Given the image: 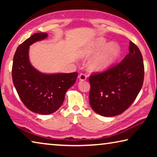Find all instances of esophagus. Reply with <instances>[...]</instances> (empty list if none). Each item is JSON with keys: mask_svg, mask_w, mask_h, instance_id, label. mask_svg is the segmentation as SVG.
I'll use <instances>...</instances> for the list:
<instances>
[{"mask_svg": "<svg viewBox=\"0 0 157 157\" xmlns=\"http://www.w3.org/2000/svg\"><path fill=\"white\" fill-rule=\"evenodd\" d=\"M86 74H84V73H81L80 75H79L78 78H79V79L80 81H85L86 79Z\"/></svg>", "mask_w": 157, "mask_h": 157, "instance_id": "obj_1", "label": "esophagus"}]
</instances>
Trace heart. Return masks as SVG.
<instances>
[{"label":"heart","instance_id":"1","mask_svg":"<svg viewBox=\"0 0 157 157\" xmlns=\"http://www.w3.org/2000/svg\"><path fill=\"white\" fill-rule=\"evenodd\" d=\"M102 49V50L97 53L88 62L87 66L92 72H100L106 70L120 55L121 49L118 46L115 44H108L105 39L98 38L84 48L81 55L83 57H89Z\"/></svg>","mask_w":157,"mask_h":157}]
</instances>
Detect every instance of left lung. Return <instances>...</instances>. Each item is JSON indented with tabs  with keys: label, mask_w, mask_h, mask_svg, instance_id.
<instances>
[{
	"label": "left lung",
	"mask_w": 157,
	"mask_h": 157,
	"mask_svg": "<svg viewBox=\"0 0 157 157\" xmlns=\"http://www.w3.org/2000/svg\"><path fill=\"white\" fill-rule=\"evenodd\" d=\"M129 52L121 63L89 78V103L95 112L106 117L119 115L136 99L142 88L144 65L140 50L129 41Z\"/></svg>",
	"instance_id": "8db88e82"
}]
</instances>
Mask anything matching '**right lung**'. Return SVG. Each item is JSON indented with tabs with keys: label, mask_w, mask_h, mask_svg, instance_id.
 <instances>
[{
	"label": "right lung",
	"mask_w": 157,
	"mask_h": 157,
	"mask_svg": "<svg viewBox=\"0 0 157 157\" xmlns=\"http://www.w3.org/2000/svg\"><path fill=\"white\" fill-rule=\"evenodd\" d=\"M48 37L46 33H35L17 48L12 65L13 83L23 104L39 114L52 113L63 104L65 94L78 78V73H41L33 66L29 59L32 44Z\"/></svg>",
	"instance_id": "1"
}]
</instances>
